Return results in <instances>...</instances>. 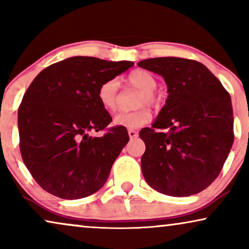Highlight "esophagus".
<instances>
[{
    "mask_svg": "<svg viewBox=\"0 0 249 249\" xmlns=\"http://www.w3.org/2000/svg\"><path fill=\"white\" fill-rule=\"evenodd\" d=\"M128 134H129V137H130V139H134V138L138 137V132L136 130H132V129H129Z\"/></svg>",
    "mask_w": 249,
    "mask_h": 249,
    "instance_id": "1",
    "label": "esophagus"
}]
</instances>
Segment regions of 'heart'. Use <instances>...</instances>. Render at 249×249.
Returning a JSON list of instances; mask_svg holds the SVG:
<instances>
[{
	"mask_svg": "<svg viewBox=\"0 0 249 249\" xmlns=\"http://www.w3.org/2000/svg\"><path fill=\"white\" fill-rule=\"evenodd\" d=\"M128 84L136 89L141 90V95L138 97L137 105L148 104L152 107H158L161 102V98L155 93L158 81L155 77L148 71L137 69L131 71L127 77ZM119 83L115 78H111L102 83L97 89V98L100 104L107 111H114L117 108V97H118ZM152 118V113L149 108L142 107L138 110L132 112H121L114 117V124L119 127L127 129H138L148 124Z\"/></svg>",
	"mask_w": 249,
	"mask_h": 249,
	"instance_id": "obj_1",
	"label": "heart"
}]
</instances>
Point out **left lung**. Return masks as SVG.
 <instances>
[{
	"instance_id": "1",
	"label": "left lung",
	"mask_w": 249,
	"mask_h": 249,
	"mask_svg": "<svg viewBox=\"0 0 249 249\" xmlns=\"http://www.w3.org/2000/svg\"><path fill=\"white\" fill-rule=\"evenodd\" d=\"M138 67L164 78L168 98L152 128L139 132L146 149L142 176L159 193L175 197L198 194L220 175L233 142L231 97L200 62L154 57ZM159 128H169L162 133Z\"/></svg>"
}]
</instances>
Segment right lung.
I'll return each mask as SVG.
<instances>
[{
    "label": "right lung",
    "mask_w": 249,
    "mask_h": 249,
    "mask_svg": "<svg viewBox=\"0 0 249 249\" xmlns=\"http://www.w3.org/2000/svg\"><path fill=\"white\" fill-rule=\"evenodd\" d=\"M134 66L130 61L72 56L37 74L18 110L20 152L35 181L47 193L78 199L100 190L129 142L127 129L112 127L97 98L98 86Z\"/></svg>",
    "instance_id": "1"
}]
</instances>
